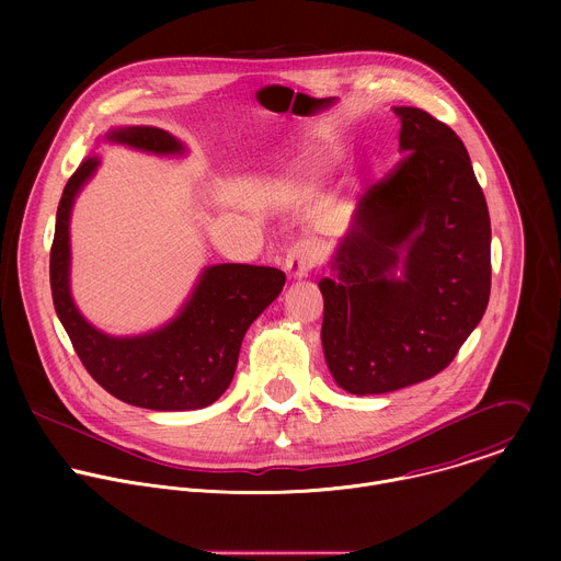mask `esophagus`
Returning <instances> with one entry per match:
<instances>
[{"label":"esophagus","instance_id":"34e87169","mask_svg":"<svg viewBox=\"0 0 561 561\" xmlns=\"http://www.w3.org/2000/svg\"><path fill=\"white\" fill-rule=\"evenodd\" d=\"M319 262V251L312 242H297L286 255V271L293 279L306 277Z\"/></svg>","mask_w":561,"mask_h":561}]
</instances>
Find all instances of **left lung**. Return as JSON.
<instances>
[{
    "instance_id": "obj_1",
    "label": "left lung",
    "mask_w": 561,
    "mask_h": 561,
    "mask_svg": "<svg viewBox=\"0 0 561 561\" xmlns=\"http://www.w3.org/2000/svg\"><path fill=\"white\" fill-rule=\"evenodd\" d=\"M394 115L404 157L359 197L333 277L319 282L327 364L353 394L442 373L491 297V217L461 139L422 108ZM402 248L405 277L394 280Z\"/></svg>"
}]
</instances>
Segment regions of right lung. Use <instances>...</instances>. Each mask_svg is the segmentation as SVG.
Returning <instances> with one entry per match:
<instances>
[{"instance_id":"right-lung-1","label":"right lung","mask_w":561,"mask_h":561,"mask_svg":"<svg viewBox=\"0 0 561 561\" xmlns=\"http://www.w3.org/2000/svg\"><path fill=\"white\" fill-rule=\"evenodd\" d=\"M108 139L150 152H178L182 144L162 128H117ZM100 159L89 157L64 186L50 247V290L59 322L89 375L122 402L150 411H195L228 388L242 340L282 293L286 275L268 266H210L191 301L162 331L108 337L77 312L68 293V215L72 199Z\"/></svg>"}]
</instances>
